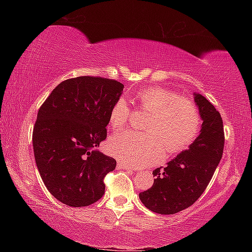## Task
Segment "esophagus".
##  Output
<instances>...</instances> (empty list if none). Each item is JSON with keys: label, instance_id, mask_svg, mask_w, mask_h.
<instances>
[{"label": "esophagus", "instance_id": "34e87169", "mask_svg": "<svg viewBox=\"0 0 252 252\" xmlns=\"http://www.w3.org/2000/svg\"><path fill=\"white\" fill-rule=\"evenodd\" d=\"M118 169H123V170H133L132 169L130 165H127L126 163H123V162H118Z\"/></svg>", "mask_w": 252, "mask_h": 252}]
</instances>
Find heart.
Here are the masks:
<instances>
[{
	"instance_id": "obj_1",
	"label": "heart",
	"mask_w": 252,
	"mask_h": 252,
	"mask_svg": "<svg viewBox=\"0 0 252 252\" xmlns=\"http://www.w3.org/2000/svg\"><path fill=\"white\" fill-rule=\"evenodd\" d=\"M140 108L150 111L143 129L148 133L121 132L108 142L111 156L123 163L134 167L155 163L163 156L164 147L169 153H178L192 143L201 127V116L197 104L176 92L160 87H150L135 94ZM130 118V108L123 99L111 106L110 126L116 130L125 126Z\"/></svg>"
}]
</instances>
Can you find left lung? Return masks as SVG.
<instances>
[{
  "instance_id": "8db88e82",
  "label": "left lung",
  "mask_w": 252,
  "mask_h": 252,
  "mask_svg": "<svg viewBox=\"0 0 252 252\" xmlns=\"http://www.w3.org/2000/svg\"><path fill=\"white\" fill-rule=\"evenodd\" d=\"M202 126L190 148L169 161L167 167L152 172L155 182L139 194L149 210L174 215L189 208L206 190L221 160L224 146L223 123L220 113L203 95L194 93Z\"/></svg>"
}]
</instances>
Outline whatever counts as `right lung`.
<instances>
[{"mask_svg": "<svg viewBox=\"0 0 252 252\" xmlns=\"http://www.w3.org/2000/svg\"><path fill=\"white\" fill-rule=\"evenodd\" d=\"M123 88L100 76L67 79L37 112L32 138L36 167L51 194L66 206H90L104 193L103 179L117 161L97 147Z\"/></svg>", "mask_w": 252, "mask_h": 252, "instance_id": "obj_1", "label": "right lung"}]
</instances>
